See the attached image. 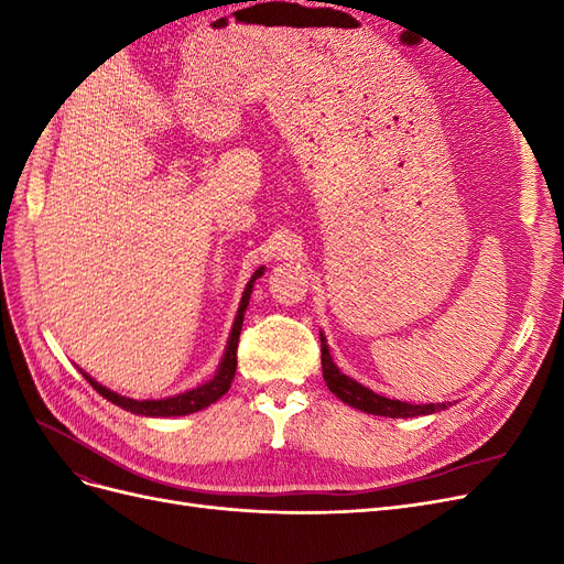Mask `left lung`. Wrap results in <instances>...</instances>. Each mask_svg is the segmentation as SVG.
<instances>
[{
    "mask_svg": "<svg viewBox=\"0 0 564 564\" xmlns=\"http://www.w3.org/2000/svg\"><path fill=\"white\" fill-rule=\"evenodd\" d=\"M322 340V377L327 381L329 390L334 395L346 402L355 409H360V412L373 414V416H390V419H412V416H425V414H435L442 412V409H447V402H437V404H409V402H400V400H390L379 395V392H373L369 388H365L362 383L352 381L350 377H346L344 371H340L332 355H329V346L324 336L319 334Z\"/></svg>",
    "mask_w": 564,
    "mask_h": 564,
    "instance_id": "left-lung-1",
    "label": "left lung"
}]
</instances>
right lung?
<instances>
[{
    "label": "right lung",
    "mask_w": 564,
    "mask_h": 564,
    "mask_svg": "<svg viewBox=\"0 0 564 564\" xmlns=\"http://www.w3.org/2000/svg\"><path fill=\"white\" fill-rule=\"evenodd\" d=\"M265 272V268H259L251 275L245 294H242V301H240V308H237V317H235V324H232V332H230V338H228V346H226V352H224V360H220L214 379L202 383L193 390H185L181 392V395H174V398H164V400H131V398H124V395H117L115 390L100 386L98 381H94L89 373H84V379H87L96 392H100L106 400H110L112 404L127 409V412L131 414H139V416H185V414H193V412H199V409L214 404L216 400H220L228 392L232 379H235V369H237V340H240V332H242V322H245V311L249 305V299H251V289H253V282L259 280Z\"/></svg>",
    "instance_id": "add662e5"
}]
</instances>
